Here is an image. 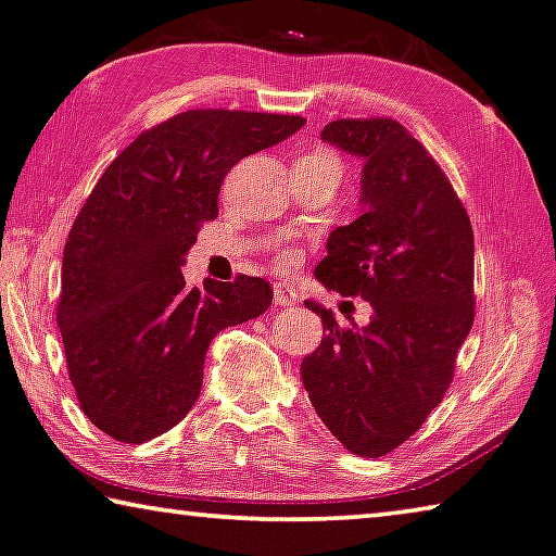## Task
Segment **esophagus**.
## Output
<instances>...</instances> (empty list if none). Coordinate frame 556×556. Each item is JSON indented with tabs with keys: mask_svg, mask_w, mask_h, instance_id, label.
<instances>
[{
	"mask_svg": "<svg viewBox=\"0 0 556 556\" xmlns=\"http://www.w3.org/2000/svg\"><path fill=\"white\" fill-rule=\"evenodd\" d=\"M296 304V294L292 289L285 287V285H277L275 287V306H294Z\"/></svg>",
	"mask_w": 556,
	"mask_h": 556,
	"instance_id": "1",
	"label": "esophagus"
}]
</instances>
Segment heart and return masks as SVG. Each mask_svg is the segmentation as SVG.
<instances>
[{
	"label": "heart",
	"mask_w": 556,
	"mask_h": 556,
	"mask_svg": "<svg viewBox=\"0 0 556 556\" xmlns=\"http://www.w3.org/2000/svg\"><path fill=\"white\" fill-rule=\"evenodd\" d=\"M304 156H309V160H329V162H337V156L331 154L329 149H314V152L304 154ZM337 164H339V162H337ZM281 262H285V264H294L296 256H294V254H285V256H281Z\"/></svg>",
	"instance_id": "heart-1"
}]
</instances>
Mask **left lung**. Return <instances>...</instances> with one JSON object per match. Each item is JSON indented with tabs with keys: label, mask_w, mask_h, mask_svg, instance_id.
<instances>
[{
	"label": "left lung",
	"mask_w": 556,
	"mask_h": 556,
	"mask_svg": "<svg viewBox=\"0 0 556 556\" xmlns=\"http://www.w3.org/2000/svg\"><path fill=\"white\" fill-rule=\"evenodd\" d=\"M321 139L362 156L364 214L329 235L314 275L371 304L367 327H339L302 362L319 419L352 454L384 457L425 425L452 384L475 321V235L434 156L400 122L337 119Z\"/></svg>",
	"instance_id": "8db88e82"
}]
</instances>
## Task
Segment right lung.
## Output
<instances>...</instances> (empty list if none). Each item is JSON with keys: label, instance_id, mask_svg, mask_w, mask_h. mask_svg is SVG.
Returning a JSON list of instances; mask_svg holds the SVG:
<instances>
[{"label": "right lung", "instance_id": "right-lung-1", "mask_svg": "<svg viewBox=\"0 0 556 556\" xmlns=\"http://www.w3.org/2000/svg\"><path fill=\"white\" fill-rule=\"evenodd\" d=\"M296 114L189 110L122 149L74 219L62 256L56 325L89 421L142 444L187 417L222 329L271 304L260 277L189 289L181 264L239 160L292 137Z\"/></svg>", "mask_w": 556, "mask_h": 556}]
</instances>
